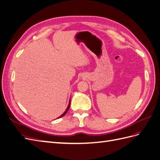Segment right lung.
Segmentation results:
<instances>
[{"label": "right lung", "mask_w": 160, "mask_h": 160, "mask_svg": "<svg viewBox=\"0 0 160 160\" xmlns=\"http://www.w3.org/2000/svg\"><path fill=\"white\" fill-rule=\"evenodd\" d=\"M70 104H71V100H69V105H68V106H67V109H66V110L64 111V113H62L61 116H59V118H58V119L59 118H62V117H63V116L67 113V111H68V110H69V108H70Z\"/></svg>", "instance_id": "obj_1"}]
</instances>
